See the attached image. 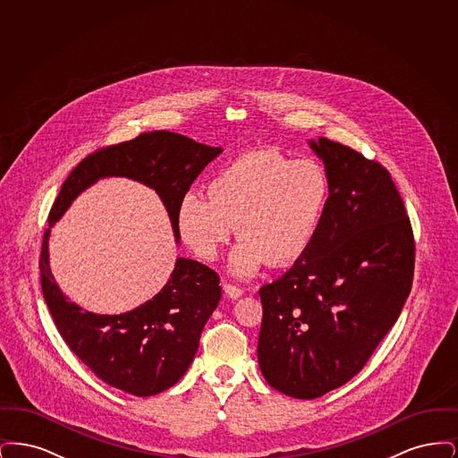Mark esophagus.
Wrapping results in <instances>:
<instances>
[{
  "instance_id": "1",
  "label": "esophagus",
  "mask_w": 458,
  "mask_h": 458,
  "mask_svg": "<svg viewBox=\"0 0 458 458\" xmlns=\"http://www.w3.org/2000/svg\"><path fill=\"white\" fill-rule=\"evenodd\" d=\"M225 293L230 297V299H239L243 293V290L237 286V284H225Z\"/></svg>"
}]
</instances>
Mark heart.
I'll list each match as a JSON object with an SVG mask.
<instances>
[{
    "instance_id": "obj_1",
    "label": "heart",
    "mask_w": 458,
    "mask_h": 458,
    "mask_svg": "<svg viewBox=\"0 0 458 458\" xmlns=\"http://www.w3.org/2000/svg\"><path fill=\"white\" fill-rule=\"evenodd\" d=\"M206 199L189 192L176 209V232L199 259L215 261L232 239L242 240L232 269L249 276L266 262L284 267L310 249L331 199L327 168L310 157L278 149L240 154L204 185Z\"/></svg>"
}]
</instances>
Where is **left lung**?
Here are the masks:
<instances>
[{
	"label": "left lung",
	"mask_w": 458,
	"mask_h": 458,
	"mask_svg": "<svg viewBox=\"0 0 458 458\" xmlns=\"http://www.w3.org/2000/svg\"><path fill=\"white\" fill-rule=\"evenodd\" d=\"M310 148L331 178L310 249L259 290L258 359L275 390L312 400L349 383L396 323L414 280L411 218L390 172L345 144Z\"/></svg>",
	"instance_id": "8db88e82"
}]
</instances>
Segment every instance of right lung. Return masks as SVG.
I'll list each match as a JSON object with an SVG mask.
<instances>
[{"instance_id": "obj_1", "label": "right lung", "mask_w": 458, "mask_h": 458, "mask_svg": "<svg viewBox=\"0 0 458 458\" xmlns=\"http://www.w3.org/2000/svg\"><path fill=\"white\" fill-rule=\"evenodd\" d=\"M219 153V148L180 133L144 131L88 154L68 174L53 202L39 256L44 301L68 349L113 388L151 396L172 388L185 374L204 325L221 299L218 273L206 264L178 258L172 278L153 301L118 316L92 314L70 302L55 282L47 262L49 228L96 180L127 176L159 194L178 239V202Z\"/></svg>"}]
</instances>
